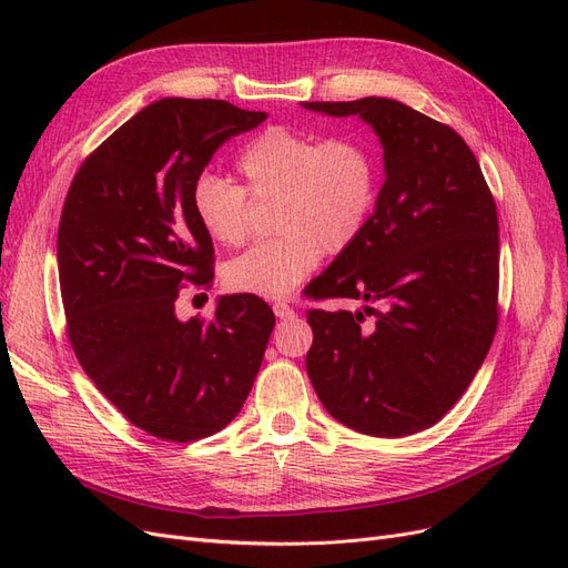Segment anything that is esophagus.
<instances>
[{"instance_id":"1","label":"esophagus","mask_w":568,"mask_h":568,"mask_svg":"<svg viewBox=\"0 0 568 568\" xmlns=\"http://www.w3.org/2000/svg\"><path fill=\"white\" fill-rule=\"evenodd\" d=\"M272 311H274V315H277L280 320H291V317L296 315V313H294V307L286 305L284 301H277V303H274V305H272Z\"/></svg>"}]
</instances>
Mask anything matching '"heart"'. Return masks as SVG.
<instances>
[{"mask_svg":"<svg viewBox=\"0 0 568 568\" xmlns=\"http://www.w3.org/2000/svg\"><path fill=\"white\" fill-rule=\"evenodd\" d=\"M242 186L203 175L192 189L201 230L222 246H239L248 232V200L270 201L277 236L253 244L225 267V282L242 294L288 296L324 253L348 251L365 232L379 194V168L367 144L353 136L320 140L274 125L236 156Z\"/></svg>","mask_w":568,"mask_h":568,"instance_id":"obj_1","label":"heart"}]
</instances>
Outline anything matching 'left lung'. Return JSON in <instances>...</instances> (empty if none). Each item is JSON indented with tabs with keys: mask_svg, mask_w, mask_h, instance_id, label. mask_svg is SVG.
Instances as JSON below:
<instances>
[{
	"mask_svg": "<svg viewBox=\"0 0 568 568\" xmlns=\"http://www.w3.org/2000/svg\"><path fill=\"white\" fill-rule=\"evenodd\" d=\"M359 115L384 146V186L357 242L305 288L365 301L307 311L317 398L359 434L403 438L440 422L484 365L497 329L495 199L467 142L395 99L303 101Z\"/></svg>",
	"mask_w": 568,
	"mask_h": 568,
	"instance_id": "left-lung-1",
	"label": "left lung"
}]
</instances>
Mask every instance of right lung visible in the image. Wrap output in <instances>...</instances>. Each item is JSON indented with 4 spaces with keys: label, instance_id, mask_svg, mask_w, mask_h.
<instances>
[{
    "label": "right lung",
    "instance_id": "obj_1",
    "mask_svg": "<svg viewBox=\"0 0 568 568\" xmlns=\"http://www.w3.org/2000/svg\"><path fill=\"white\" fill-rule=\"evenodd\" d=\"M263 111L222 99H161L99 144L75 173L57 257L68 338L94 386L149 436L189 443L225 428L248 398L274 326L251 294L180 322L184 284L213 282V239L192 189L230 136Z\"/></svg>",
    "mask_w": 568,
    "mask_h": 568
}]
</instances>
